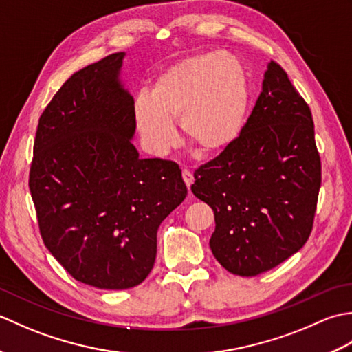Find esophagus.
Segmentation results:
<instances>
[{
	"instance_id": "obj_1",
	"label": "esophagus",
	"mask_w": 352,
	"mask_h": 352,
	"mask_svg": "<svg viewBox=\"0 0 352 352\" xmlns=\"http://www.w3.org/2000/svg\"><path fill=\"white\" fill-rule=\"evenodd\" d=\"M182 175H183L184 184L188 186V189H190V186H192V183H193V177H192V174H190V170L183 169V170H182Z\"/></svg>"
}]
</instances>
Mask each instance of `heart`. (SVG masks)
<instances>
[{
  "instance_id": "b5f03b06",
  "label": "heart",
  "mask_w": 352,
  "mask_h": 352,
  "mask_svg": "<svg viewBox=\"0 0 352 352\" xmlns=\"http://www.w3.org/2000/svg\"><path fill=\"white\" fill-rule=\"evenodd\" d=\"M248 111V81L236 58L203 52L163 69L149 94L140 92L133 106L138 131L148 151L163 154L175 145L174 119L184 139L201 155L216 157L234 144Z\"/></svg>"
}]
</instances>
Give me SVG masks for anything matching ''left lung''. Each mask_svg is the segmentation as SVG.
<instances>
[{"instance_id": "left-lung-1", "label": "left lung", "mask_w": 352, "mask_h": 352, "mask_svg": "<svg viewBox=\"0 0 352 352\" xmlns=\"http://www.w3.org/2000/svg\"><path fill=\"white\" fill-rule=\"evenodd\" d=\"M320 175L309 104L271 60L241 136L193 174V195L214 213L216 260L254 276L300 251L313 230Z\"/></svg>"}]
</instances>
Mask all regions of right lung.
<instances>
[{
  "instance_id": "right-lung-1",
  "label": "right lung",
  "mask_w": 352,
  "mask_h": 352,
  "mask_svg": "<svg viewBox=\"0 0 352 352\" xmlns=\"http://www.w3.org/2000/svg\"><path fill=\"white\" fill-rule=\"evenodd\" d=\"M124 52L65 81L39 118L28 188L45 246L72 278L129 289L151 272L157 230L188 188L175 162L140 159Z\"/></svg>"
}]
</instances>
